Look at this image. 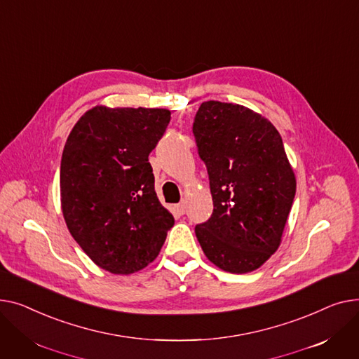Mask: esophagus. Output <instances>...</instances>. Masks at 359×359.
<instances>
[{"instance_id":"esophagus-1","label":"esophagus","mask_w":359,"mask_h":359,"mask_svg":"<svg viewBox=\"0 0 359 359\" xmlns=\"http://www.w3.org/2000/svg\"><path fill=\"white\" fill-rule=\"evenodd\" d=\"M177 210H178V212H180L181 215H184V213L187 212V204H185V201H181L180 204H177Z\"/></svg>"}]
</instances>
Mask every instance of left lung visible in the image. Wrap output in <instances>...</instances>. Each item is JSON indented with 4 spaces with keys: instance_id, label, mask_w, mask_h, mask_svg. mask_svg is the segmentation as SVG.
I'll return each mask as SVG.
<instances>
[{
    "instance_id": "left-lung-1",
    "label": "left lung",
    "mask_w": 359,
    "mask_h": 359,
    "mask_svg": "<svg viewBox=\"0 0 359 359\" xmlns=\"http://www.w3.org/2000/svg\"><path fill=\"white\" fill-rule=\"evenodd\" d=\"M193 133L215 205L196 236L223 271H255L278 249L296 196L283 139L261 114L213 100L200 105Z\"/></svg>"
}]
</instances>
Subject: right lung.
Returning <instances> with one entry per match:
<instances>
[{
	"instance_id": "right-lung-1",
	"label": "right lung",
	"mask_w": 359,
	"mask_h": 359,
	"mask_svg": "<svg viewBox=\"0 0 359 359\" xmlns=\"http://www.w3.org/2000/svg\"><path fill=\"white\" fill-rule=\"evenodd\" d=\"M171 111L97 105L74 126L60 161L62 213L102 269L128 276L159 254L174 217L159 203L149 154Z\"/></svg>"
}]
</instances>
